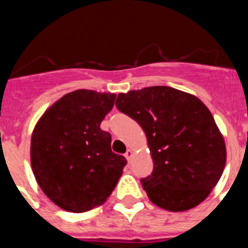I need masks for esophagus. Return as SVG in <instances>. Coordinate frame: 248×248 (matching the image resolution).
I'll list each match as a JSON object with an SVG mask.
<instances>
[{"instance_id": "34e87169", "label": "esophagus", "mask_w": 248, "mask_h": 248, "mask_svg": "<svg viewBox=\"0 0 248 248\" xmlns=\"http://www.w3.org/2000/svg\"><path fill=\"white\" fill-rule=\"evenodd\" d=\"M133 154H134V153H133V150H131V149H128V150H126L125 157H126V160H128V161H130L131 157H133Z\"/></svg>"}]
</instances>
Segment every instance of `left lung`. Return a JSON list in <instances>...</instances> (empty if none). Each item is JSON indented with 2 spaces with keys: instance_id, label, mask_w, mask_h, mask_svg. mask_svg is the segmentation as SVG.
<instances>
[{
  "instance_id": "1",
  "label": "left lung",
  "mask_w": 248,
  "mask_h": 248,
  "mask_svg": "<svg viewBox=\"0 0 248 248\" xmlns=\"http://www.w3.org/2000/svg\"><path fill=\"white\" fill-rule=\"evenodd\" d=\"M115 105L148 139L154 170L140 181L151 202L174 212L202 202L226 164L225 140L207 107L165 85L120 93Z\"/></svg>"
}]
</instances>
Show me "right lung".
I'll use <instances>...</instances> for the list:
<instances>
[{"label": "right lung", "instance_id": "1", "mask_svg": "<svg viewBox=\"0 0 248 248\" xmlns=\"http://www.w3.org/2000/svg\"><path fill=\"white\" fill-rule=\"evenodd\" d=\"M115 94L79 89L45 111L31 139V165L39 187L65 211L102 205L117 186L126 159L111 151L100 123Z\"/></svg>", "mask_w": 248, "mask_h": 248}]
</instances>
